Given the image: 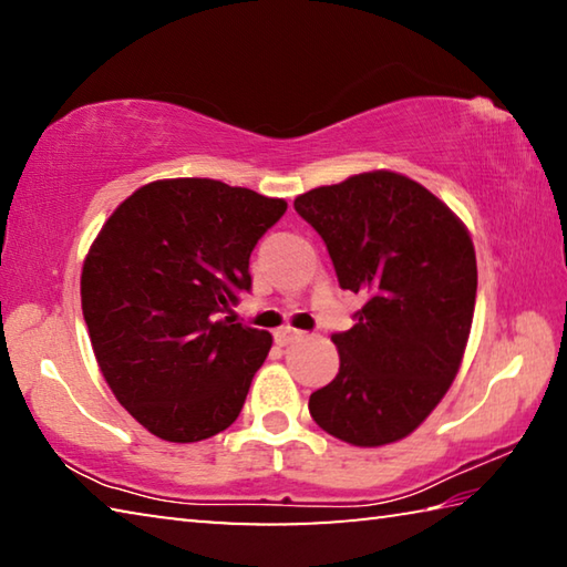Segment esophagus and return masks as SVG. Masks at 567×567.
<instances>
[{"label":"esophagus","mask_w":567,"mask_h":567,"mask_svg":"<svg viewBox=\"0 0 567 567\" xmlns=\"http://www.w3.org/2000/svg\"><path fill=\"white\" fill-rule=\"evenodd\" d=\"M305 338V332L302 330H295V328H280L275 332V340L280 342V344H290V342H297V340H302Z\"/></svg>","instance_id":"obj_1"}]
</instances>
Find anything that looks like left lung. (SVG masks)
Segmentation results:
<instances>
[{
	"mask_svg": "<svg viewBox=\"0 0 567 567\" xmlns=\"http://www.w3.org/2000/svg\"><path fill=\"white\" fill-rule=\"evenodd\" d=\"M328 245L342 290L362 292L334 332L340 372L310 395L332 437L378 447L410 435L455 380L475 312L477 262L465 225L398 172H364L295 199Z\"/></svg>",
	"mask_w": 567,
	"mask_h": 567,
	"instance_id": "left-lung-1",
	"label": "left lung"
}]
</instances>
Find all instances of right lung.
Wrapping results in <instances>:
<instances>
[{
	"mask_svg": "<svg viewBox=\"0 0 567 567\" xmlns=\"http://www.w3.org/2000/svg\"><path fill=\"white\" fill-rule=\"evenodd\" d=\"M285 209L217 179H159L94 239L82 270L94 358L152 435L197 443L237 420L272 334L219 312L249 292V255Z\"/></svg>",
	"mask_w": 567,
	"mask_h": 567,
	"instance_id": "right-lung-1",
	"label": "right lung"
}]
</instances>
